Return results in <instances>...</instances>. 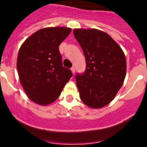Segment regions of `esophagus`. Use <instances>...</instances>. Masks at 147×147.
<instances>
[{
  "instance_id": "esophagus-1",
  "label": "esophagus",
  "mask_w": 147,
  "mask_h": 147,
  "mask_svg": "<svg viewBox=\"0 0 147 147\" xmlns=\"http://www.w3.org/2000/svg\"><path fill=\"white\" fill-rule=\"evenodd\" d=\"M71 71H72L73 74H75V71H76V70H75V67H71Z\"/></svg>"
}]
</instances>
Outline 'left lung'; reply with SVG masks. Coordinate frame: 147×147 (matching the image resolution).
Instances as JSON below:
<instances>
[{
	"label": "left lung",
	"mask_w": 147,
	"mask_h": 147,
	"mask_svg": "<svg viewBox=\"0 0 147 147\" xmlns=\"http://www.w3.org/2000/svg\"><path fill=\"white\" fill-rule=\"evenodd\" d=\"M74 34L86 59L85 71L76 75L80 98L91 108L105 107L124 83L125 55L115 40L102 31L75 28Z\"/></svg>",
	"instance_id": "left-lung-1"
}]
</instances>
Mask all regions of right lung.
<instances>
[{"label":"right lung","mask_w":147,"mask_h":147,"mask_svg":"<svg viewBox=\"0 0 147 147\" xmlns=\"http://www.w3.org/2000/svg\"><path fill=\"white\" fill-rule=\"evenodd\" d=\"M71 28L51 27L39 30L22 44L17 59L20 82L28 98L40 105L54 102L72 76L62 66L59 46Z\"/></svg>","instance_id":"right-lung-1"}]
</instances>
